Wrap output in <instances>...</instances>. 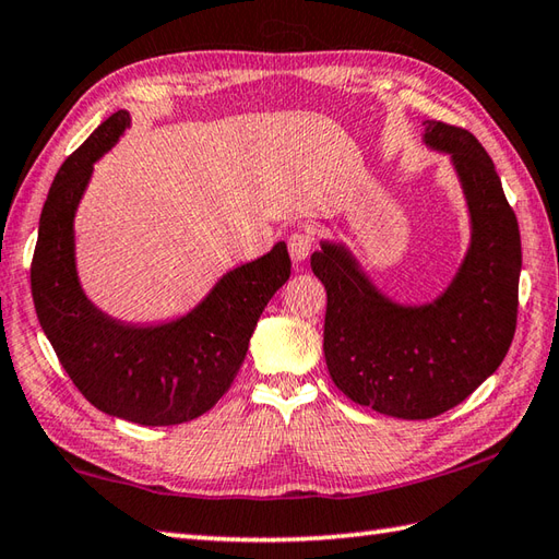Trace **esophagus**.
I'll use <instances>...</instances> for the list:
<instances>
[{
    "instance_id": "34e87169",
    "label": "esophagus",
    "mask_w": 559,
    "mask_h": 559,
    "mask_svg": "<svg viewBox=\"0 0 559 559\" xmlns=\"http://www.w3.org/2000/svg\"><path fill=\"white\" fill-rule=\"evenodd\" d=\"M313 243H316V238H313L311 229H301V231L292 234L287 246H289V255H292L294 263H304V260L311 255Z\"/></svg>"
}]
</instances>
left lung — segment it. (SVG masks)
I'll return each mask as SVG.
<instances>
[{"mask_svg": "<svg viewBox=\"0 0 559 559\" xmlns=\"http://www.w3.org/2000/svg\"><path fill=\"white\" fill-rule=\"evenodd\" d=\"M427 150L447 154L471 219V243L439 296L403 304L373 284L340 241H321L313 275L328 292L323 352L349 401L397 419H429L497 371L516 330L521 236L492 158L475 136L425 120Z\"/></svg>", "mask_w": 559, "mask_h": 559, "instance_id": "1", "label": "left lung"}]
</instances>
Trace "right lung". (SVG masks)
I'll use <instances>...</instances> for the list:
<instances>
[{
	"mask_svg": "<svg viewBox=\"0 0 559 559\" xmlns=\"http://www.w3.org/2000/svg\"><path fill=\"white\" fill-rule=\"evenodd\" d=\"M130 122L128 110L112 112L57 170L38 224L31 292L45 337L91 405L134 425L168 427L204 415L229 391L292 260L280 241L224 272L195 309L164 323H124L100 311L79 282L74 216L94 164Z\"/></svg>",
	"mask_w": 559,
	"mask_h": 559,
	"instance_id": "add662e5",
	"label": "right lung"
}]
</instances>
